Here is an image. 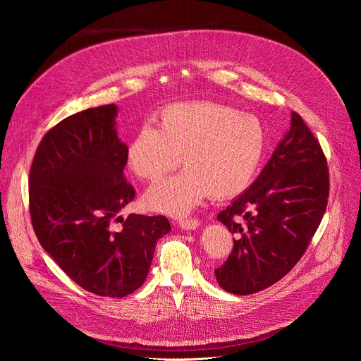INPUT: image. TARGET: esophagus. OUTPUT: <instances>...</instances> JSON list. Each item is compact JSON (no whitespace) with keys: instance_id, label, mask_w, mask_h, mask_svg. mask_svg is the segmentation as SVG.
<instances>
[{"instance_id":"obj_1","label":"esophagus","mask_w":361,"mask_h":361,"mask_svg":"<svg viewBox=\"0 0 361 361\" xmlns=\"http://www.w3.org/2000/svg\"><path fill=\"white\" fill-rule=\"evenodd\" d=\"M178 224L184 230H194V228H197L200 226V221L195 217L194 219H183V220L178 221Z\"/></svg>"}]
</instances>
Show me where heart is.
Wrapping results in <instances>:
<instances>
[{"mask_svg":"<svg viewBox=\"0 0 361 361\" xmlns=\"http://www.w3.org/2000/svg\"><path fill=\"white\" fill-rule=\"evenodd\" d=\"M266 149L260 120L212 101L176 102L131 138L127 167L154 183L180 164L174 177L149 187L142 202L151 212L181 217L209 194L230 198L251 184Z\"/></svg>","mask_w":361,"mask_h":361,"instance_id":"1","label":"heart"}]
</instances>
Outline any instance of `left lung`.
Masks as SVG:
<instances>
[{"label": "left lung", "instance_id": "8db88e82", "mask_svg": "<svg viewBox=\"0 0 361 361\" xmlns=\"http://www.w3.org/2000/svg\"><path fill=\"white\" fill-rule=\"evenodd\" d=\"M329 190L322 145L293 111L291 128L262 174L217 216L235 235L228 259L214 270L221 288L244 295L281 280L317 231Z\"/></svg>", "mask_w": 361, "mask_h": 361}]
</instances>
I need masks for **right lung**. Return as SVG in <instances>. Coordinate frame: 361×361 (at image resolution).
Returning a JSON list of instances; mask_svg holds the SVG:
<instances>
[{"label":"right lung","instance_id":"obj_1","mask_svg":"<svg viewBox=\"0 0 361 361\" xmlns=\"http://www.w3.org/2000/svg\"><path fill=\"white\" fill-rule=\"evenodd\" d=\"M116 116L117 106H101L51 128L34 154L28 201L35 235L61 270L92 294L121 298L142 286L171 227L164 216H118L135 190Z\"/></svg>","mask_w":361,"mask_h":361}]
</instances>
